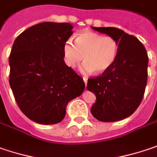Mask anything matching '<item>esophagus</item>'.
<instances>
[{
	"label": "esophagus",
	"instance_id": "1",
	"mask_svg": "<svg viewBox=\"0 0 157 157\" xmlns=\"http://www.w3.org/2000/svg\"><path fill=\"white\" fill-rule=\"evenodd\" d=\"M83 81H84V83H85V85H87V82H88V79L86 78V77H83Z\"/></svg>",
	"mask_w": 157,
	"mask_h": 157
}]
</instances>
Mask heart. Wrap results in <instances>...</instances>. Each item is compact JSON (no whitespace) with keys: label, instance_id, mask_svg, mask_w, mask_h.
<instances>
[{"label":"heart","instance_id":"b5f03b06","mask_svg":"<svg viewBox=\"0 0 157 157\" xmlns=\"http://www.w3.org/2000/svg\"><path fill=\"white\" fill-rule=\"evenodd\" d=\"M119 44L110 36L103 37L94 32H82L75 38V43L67 40L63 46L66 63L75 67L85 57L82 70L84 73L98 75L107 71L116 59Z\"/></svg>","mask_w":157,"mask_h":157}]
</instances>
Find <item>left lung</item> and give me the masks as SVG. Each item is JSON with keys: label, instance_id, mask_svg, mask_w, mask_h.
Returning a JSON list of instances; mask_svg holds the SVG:
<instances>
[{"label": "left lung", "instance_id": "1", "mask_svg": "<svg viewBox=\"0 0 157 157\" xmlns=\"http://www.w3.org/2000/svg\"><path fill=\"white\" fill-rule=\"evenodd\" d=\"M119 44L112 67L101 75L88 79L87 89L97 100L91 114L99 121L114 122L132 115L143 98L147 85L148 57L139 39L114 27H92Z\"/></svg>", "mask_w": 157, "mask_h": 157}]
</instances>
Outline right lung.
Masks as SVG:
<instances>
[{
	"mask_svg": "<svg viewBox=\"0 0 157 157\" xmlns=\"http://www.w3.org/2000/svg\"><path fill=\"white\" fill-rule=\"evenodd\" d=\"M68 23L33 25L15 40L10 55V84L24 115L43 125L59 123L67 103L85 88L64 61L63 46L73 34Z\"/></svg>",
	"mask_w": 157,
	"mask_h": 157,
	"instance_id": "add662e5",
	"label": "right lung"
}]
</instances>
